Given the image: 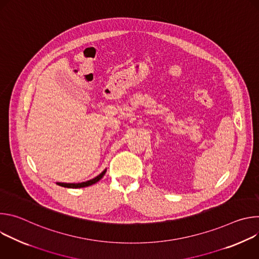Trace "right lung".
Segmentation results:
<instances>
[{
	"instance_id": "obj_1",
	"label": "right lung",
	"mask_w": 259,
	"mask_h": 259,
	"mask_svg": "<svg viewBox=\"0 0 259 259\" xmlns=\"http://www.w3.org/2000/svg\"><path fill=\"white\" fill-rule=\"evenodd\" d=\"M106 172V169L103 170L98 176H96L95 178L93 179H90L88 181H85V182H81V183H64V182H57L56 184H58V186L60 187H63V188H68V189H80V188H86V187H89V186H92V184L96 183L97 181H99L103 175L105 174Z\"/></svg>"
}]
</instances>
